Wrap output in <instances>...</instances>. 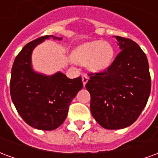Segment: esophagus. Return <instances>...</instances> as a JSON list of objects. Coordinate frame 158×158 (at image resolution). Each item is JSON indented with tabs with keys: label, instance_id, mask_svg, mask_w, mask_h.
Returning a JSON list of instances; mask_svg holds the SVG:
<instances>
[{
	"label": "esophagus",
	"instance_id": "esophagus-1",
	"mask_svg": "<svg viewBox=\"0 0 158 158\" xmlns=\"http://www.w3.org/2000/svg\"><path fill=\"white\" fill-rule=\"evenodd\" d=\"M88 80H89V77L86 75V74H83L82 81H83V85H84V86L85 85L86 83L88 82Z\"/></svg>",
	"mask_w": 158,
	"mask_h": 158
}]
</instances>
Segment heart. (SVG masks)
<instances>
[{
  "label": "heart",
  "instance_id": "b5f03b06",
  "mask_svg": "<svg viewBox=\"0 0 158 158\" xmlns=\"http://www.w3.org/2000/svg\"><path fill=\"white\" fill-rule=\"evenodd\" d=\"M114 55L109 42L93 40L79 45L73 52L72 59L79 64H86L91 72H102L111 66Z\"/></svg>",
  "mask_w": 158,
  "mask_h": 158
}]
</instances>
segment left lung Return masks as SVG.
<instances>
[{
  "mask_svg": "<svg viewBox=\"0 0 158 158\" xmlns=\"http://www.w3.org/2000/svg\"><path fill=\"white\" fill-rule=\"evenodd\" d=\"M115 39L121 52L106 71L90 73L85 85L91 114L106 129H124L135 122L151 93L146 54L132 40Z\"/></svg>",
  "mask_w": 158,
  "mask_h": 158,
  "instance_id": "8db88e82",
  "label": "left lung"
}]
</instances>
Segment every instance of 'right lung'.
<instances>
[{
	"instance_id": "obj_1",
	"label": "right lung",
	"mask_w": 158,
	"mask_h": 158,
	"mask_svg": "<svg viewBox=\"0 0 158 158\" xmlns=\"http://www.w3.org/2000/svg\"><path fill=\"white\" fill-rule=\"evenodd\" d=\"M42 36L29 42L16 56L12 69L10 93L16 109L29 126L53 130L64 122L72 102L83 88L81 77L69 79L61 72L44 75L34 71L31 56L37 45L49 38Z\"/></svg>"
}]
</instances>
